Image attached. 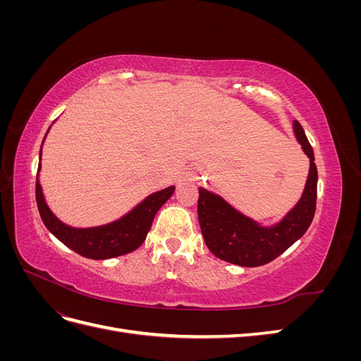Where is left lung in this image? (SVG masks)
I'll list each match as a JSON object with an SVG mask.
<instances>
[{
    "instance_id": "left-lung-1",
    "label": "left lung",
    "mask_w": 361,
    "mask_h": 361,
    "mask_svg": "<svg viewBox=\"0 0 361 361\" xmlns=\"http://www.w3.org/2000/svg\"><path fill=\"white\" fill-rule=\"evenodd\" d=\"M293 133L310 159V169L301 199L281 221L269 227L260 226L236 211L218 194L199 188L197 214L202 235L207 248L218 259L248 268L269 264L298 241L312 224L316 209L318 170L313 149L297 120H293Z\"/></svg>"
}]
</instances>
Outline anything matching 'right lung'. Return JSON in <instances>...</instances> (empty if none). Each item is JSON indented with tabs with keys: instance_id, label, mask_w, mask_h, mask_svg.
Masks as SVG:
<instances>
[{
	"instance_id": "1",
	"label": "right lung",
	"mask_w": 361,
	"mask_h": 361,
	"mask_svg": "<svg viewBox=\"0 0 361 361\" xmlns=\"http://www.w3.org/2000/svg\"><path fill=\"white\" fill-rule=\"evenodd\" d=\"M39 171L40 164L36 178V202L43 224L47 226L48 231L56 236L59 241L73 250L75 253L94 260L123 256L130 253V251L137 250L145 243L147 232L152 227V221H154L159 207L166 203L174 192V187L171 185V187L166 190H161L147 195V197L141 203H138L133 211H129L126 215L118 218L116 221L97 227L78 228L64 224L49 209L42 192Z\"/></svg>"
}]
</instances>
